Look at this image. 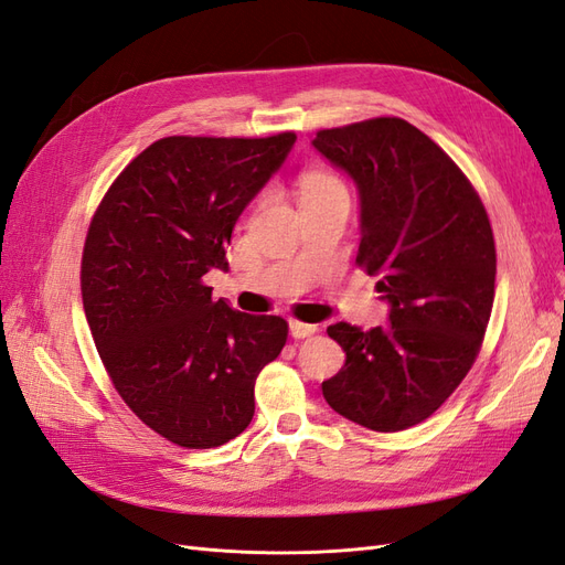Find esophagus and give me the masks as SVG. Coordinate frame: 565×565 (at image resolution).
Segmentation results:
<instances>
[{
  "instance_id": "obj_1",
  "label": "esophagus",
  "mask_w": 565,
  "mask_h": 565,
  "mask_svg": "<svg viewBox=\"0 0 565 565\" xmlns=\"http://www.w3.org/2000/svg\"><path fill=\"white\" fill-rule=\"evenodd\" d=\"M318 332V324H311V322H299V320H289V334H292L295 339H306Z\"/></svg>"
}]
</instances>
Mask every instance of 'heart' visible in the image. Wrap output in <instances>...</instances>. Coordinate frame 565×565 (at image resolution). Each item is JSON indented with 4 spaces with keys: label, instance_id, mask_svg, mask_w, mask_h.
I'll use <instances>...</instances> for the list:
<instances>
[{
    "label": "heart",
    "instance_id": "b5f03b06",
    "mask_svg": "<svg viewBox=\"0 0 565 565\" xmlns=\"http://www.w3.org/2000/svg\"><path fill=\"white\" fill-rule=\"evenodd\" d=\"M299 195H301V202L324 200V198H349L347 185L341 183V179H337L330 172H320V169H311V172L301 174Z\"/></svg>",
    "mask_w": 565,
    "mask_h": 565
}]
</instances>
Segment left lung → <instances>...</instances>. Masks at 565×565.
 <instances>
[{
    "label": "left lung",
    "mask_w": 565,
    "mask_h": 565,
    "mask_svg": "<svg viewBox=\"0 0 565 565\" xmlns=\"http://www.w3.org/2000/svg\"><path fill=\"white\" fill-rule=\"evenodd\" d=\"M313 148L358 188L355 262L391 306L384 328L330 324L347 363L322 396L365 429L403 431L450 398L481 351L498 270L490 221L461 169L401 117L322 129Z\"/></svg>",
    "instance_id": "left-lung-1"
}]
</instances>
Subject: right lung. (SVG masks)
Segmentation results:
<instances>
[{
    "label": "right lung",
    "mask_w": 565,
    "mask_h": 565,
    "mask_svg": "<svg viewBox=\"0 0 565 565\" xmlns=\"http://www.w3.org/2000/svg\"><path fill=\"white\" fill-rule=\"evenodd\" d=\"M295 131L266 139L167 136L108 188L82 254V301L122 401L181 448H218L254 417V382L287 322L212 299L243 210L282 167Z\"/></svg>",
    "instance_id": "1"
}]
</instances>
